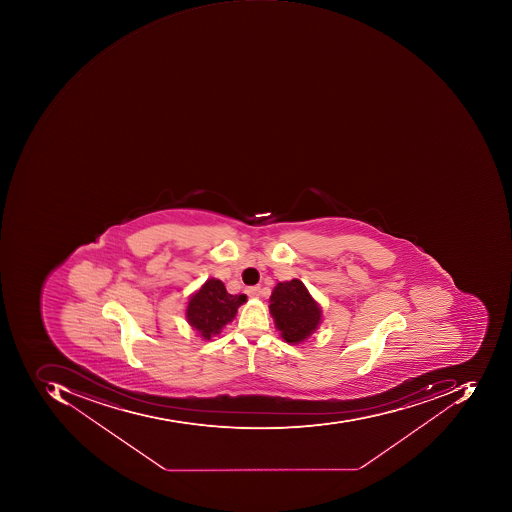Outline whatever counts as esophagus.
Returning <instances> with one entry per match:
<instances>
[{"label":"esophagus","mask_w":512,"mask_h":512,"mask_svg":"<svg viewBox=\"0 0 512 512\" xmlns=\"http://www.w3.org/2000/svg\"><path fill=\"white\" fill-rule=\"evenodd\" d=\"M260 286H251V288L246 289V294L249 295V297L252 298H258L260 297Z\"/></svg>","instance_id":"1"}]
</instances>
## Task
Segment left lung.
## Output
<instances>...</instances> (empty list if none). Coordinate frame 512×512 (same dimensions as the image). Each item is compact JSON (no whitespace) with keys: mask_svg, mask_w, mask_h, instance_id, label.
<instances>
[{"mask_svg":"<svg viewBox=\"0 0 512 512\" xmlns=\"http://www.w3.org/2000/svg\"><path fill=\"white\" fill-rule=\"evenodd\" d=\"M269 311L281 338L291 345L306 340L321 323L320 306L297 278L275 286L269 298Z\"/></svg>","mask_w":512,"mask_h":512,"instance_id":"obj_1","label":"left lung"}]
</instances>
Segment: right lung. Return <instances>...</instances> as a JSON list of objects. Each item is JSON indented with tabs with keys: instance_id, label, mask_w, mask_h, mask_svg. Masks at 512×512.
Returning <instances> with one entry per match:
<instances>
[{
	"instance_id": "right-lung-1",
	"label": "right lung",
	"mask_w": 512,
	"mask_h": 512,
	"mask_svg": "<svg viewBox=\"0 0 512 512\" xmlns=\"http://www.w3.org/2000/svg\"><path fill=\"white\" fill-rule=\"evenodd\" d=\"M246 300L248 297L244 294H229L224 288L223 281L209 278L189 298L186 318L203 340H211L220 334L226 324L234 320L238 308L246 303Z\"/></svg>"
}]
</instances>
